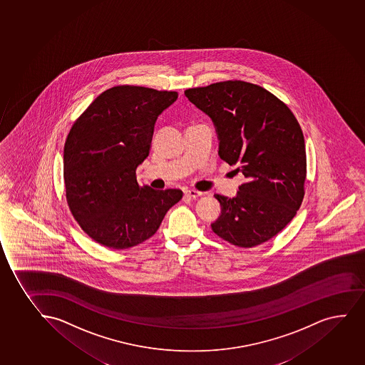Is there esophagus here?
I'll return each mask as SVG.
<instances>
[{
    "mask_svg": "<svg viewBox=\"0 0 365 365\" xmlns=\"http://www.w3.org/2000/svg\"><path fill=\"white\" fill-rule=\"evenodd\" d=\"M185 195L191 198H197L200 197V196H202V192L196 191V190H186V191H185Z\"/></svg>",
    "mask_w": 365,
    "mask_h": 365,
    "instance_id": "esophagus-1",
    "label": "esophagus"
}]
</instances>
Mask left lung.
I'll return each mask as SVG.
<instances>
[{
    "instance_id": "obj_1",
    "label": "left lung",
    "mask_w": 365,
    "mask_h": 365,
    "mask_svg": "<svg viewBox=\"0 0 365 365\" xmlns=\"http://www.w3.org/2000/svg\"><path fill=\"white\" fill-rule=\"evenodd\" d=\"M185 95L217 126L220 158L240 165L236 172L245 176L236 197L214 195L222 214L212 230L237 247L267 242L294 219L306 192L297 119L275 95L242 80L187 88Z\"/></svg>"
}]
</instances>
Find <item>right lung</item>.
<instances>
[{
    "mask_svg": "<svg viewBox=\"0 0 365 365\" xmlns=\"http://www.w3.org/2000/svg\"><path fill=\"white\" fill-rule=\"evenodd\" d=\"M176 98V91L118 85L71 126L63 155L68 207L85 234L105 247L126 250L150 239L182 198L181 190H153L136 180L155 120Z\"/></svg>",
    "mask_w": 365,
    "mask_h": 365,
    "instance_id": "1",
    "label": "right lung"
}]
</instances>
